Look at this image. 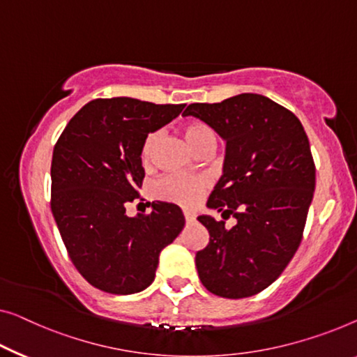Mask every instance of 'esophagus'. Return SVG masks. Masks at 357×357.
Masks as SVG:
<instances>
[{"label":"esophagus","instance_id":"esophagus-1","mask_svg":"<svg viewBox=\"0 0 357 357\" xmlns=\"http://www.w3.org/2000/svg\"><path fill=\"white\" fill-rule=\"evenodd\" d=\"M195 211H184V218H185V221L188 222H192V221H195Z\"/></svg>","mask_w":357,"mask_h":357}]
</instances>
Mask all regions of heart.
Masks as SVG:
<instances>
[{"label":"heart","mask_w":357,"mask_h":357,"mask_svg":"<svg viewBox=\"0 0 357 357\" xmlns=\"http://www.w3.org/2000/svg\"><path fill=\"white\" fill-rule=\"evenodd\" d=\"M183 135L197 153L216 146L215 132L211 131L210 126L202 123V121H189V123H185L183 126ZM160 131H152L142 141L139 155L142 165H146V167H149L153 160L158 142H160ZM208 185L210 179L206 176L167 174V176L158 179L155 185H153V194H155L158 200L190 208V206L199 204L200 197L208 189Z\"/></svg>","instance_id":"obj_1"}]
</instances>
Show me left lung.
<instances>
[{
    "label": "left lung",
    "mask_w": 357,
    "mask_h": 357,
    "mask_svg": "<svg viewBox=\"0 0 357 357\" xmlns=\"http://www.w3.org/2000/svg\"><path fill=\"white\" fill-rule=\"evenodd\" d=\"M192 115L226 141L222 176L206 202L237 225L197 218L210 242L197 252L202 284L222 298H247L269 287L300 247L316 188V167L301 121L261 94L190 104Z\"/></svg>",
    "instance_id": "8db88e82"
}]
</instances>
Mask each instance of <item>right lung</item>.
Returning <instances> with one entry per match:
<instances>
[{
  "label": "right lung",
  "mask_w": 357,
  "mask_h": 357,
  "mask_svg": "<svg viewBox=\"0 0 357 357\" xmlns=\"http://www.w3.org/2000/svg\"><path fill=\"white\" fill-rule=\"evenodd\" d=\"M185 104L132 98L96 99L68 121L51 163V210L68 257L96 289L131 295L155 278L158 257L184 227L178 205L152 202L149 215L126 216L144 168L141 144Z\"/></svg>",
  "instance_id": "obj_1"
}]
</instances>
